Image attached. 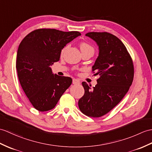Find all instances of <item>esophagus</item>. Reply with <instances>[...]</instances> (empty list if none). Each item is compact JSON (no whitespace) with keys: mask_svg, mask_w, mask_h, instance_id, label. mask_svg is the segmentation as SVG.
<instances>
[{"mask_svg":"<svg viewBox=\"0 0 152 152\" xmlns=\"http://www.w3.org/2000/svg\"><path fill=\"white\" fill-rule=\"evenodd\" d=\"M72 83H73L74 85H78V84L80 83V81L77 80V79H73V80H72Z\"/></svg>","mask_w":152,"mask_h":152,"instance_id":"obj_1","label":"esophagus"}]
</instances>
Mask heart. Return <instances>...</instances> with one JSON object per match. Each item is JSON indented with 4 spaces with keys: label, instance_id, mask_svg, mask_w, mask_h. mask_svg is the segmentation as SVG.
<instances>
[{
    "label": "heart",
    "instance_id": "obj_1",
    "mask_svg": "<svg viewBox=\"0 0 152 152\" xmlns=\"http://www.w3.org/2000/svg\"><path fill=\"white\" fill-rule=\"evenodd\" d=\"M80 49H81V51L83 52V51H91V52H94V48L92 47V46H91L89 44H88L87 43H82L80 45ZM66 48V47H65V48L63 49L62 50V54L63 52H64Z\"/></svg>",
    "mask_w": 152,
    "mask_h": 152
}]
</instances>
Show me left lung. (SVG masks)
<instances>
[{
  "label": "left lung",
  "mask_w": 152,
  "mask_h": 152,
  "mask_svg": "<svg viewBox=\"0 0 152 152\" xmlns=\"http://www.w3.org/2000/svg\"><path fill=\"white\" fill-rule=\"evenodd\" d=\"M86 36L98 46L99 54L92 69L99 78L93 88L82 82L85 93L78 106L84 115L100 117L113 109L128 93L133 80V64L125 45L114 35L89 32Z\"/></svg>",
  "instance_id": "8db88e82"
}]
</instances>
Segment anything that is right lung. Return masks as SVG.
Listing matches in <instances>:
<instances>
[{"instance_id": "1", "label": "right lung", "mask_w": 152, "mask_h": 152, "mask_svg": "<svg viewBox=\"0 0 152 152\" xmlns=\"http://www.w3.org/2000/svg\"><path fill=\"white\" fill-rule=\"evenodd\" d=\"M79 31L38 29L24 37L17 54L16 69L20 86L34 108L47 111L54 108L72 83L70 77L54 75L50 66L59 60L62 49Z\"/></svg>"}]
</instances>
